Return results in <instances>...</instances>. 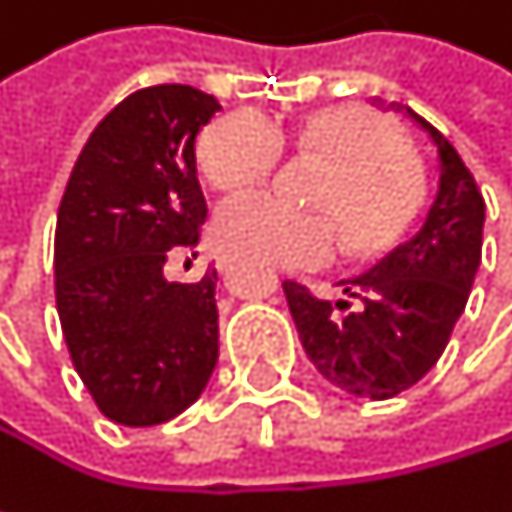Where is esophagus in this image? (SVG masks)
Here are the masks:
<instances>
[{"instance_id":"obj_1","label":"esophagus","mask_w":512,"mask_h":512,"mask_svg":"<svg viewBox=\"0 0 512 512\" xmlns=\"http://www.w3.org/2000/svg\"><path fill=\"white\" fill-rule=\"evenodd\" d=\"M231 263H234V255H228V252H216V269H219V272H228V269H231Z\"/></svg>"}]
</instances>
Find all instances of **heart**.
<instances>
[{
	"instance_id": "heart-1",
	"label": "heart",
	"mask_w": 512,
	"mask_h": 512,
	"mask_svg": "<svg viewBox=\"0 0 512 512\" xmlns=\"http://www.w3.org/2000/svg\"><path fill=\"white\" fill-rule=\"evenodd\" d=\"M290 139L329 159L302 213L269 192H243L219 204L213 237L228 252L281 266H320L338 249L337 225L353 252H376L415 219L424 183L406 156L403 136L376 112L358 106L320 109L302 118ZM284 154V139L255 109H237L204 127L195 145L198 174L213 189H243L263 180Z\"/></svg>"
}]
</instances>
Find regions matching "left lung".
<instances>
[{"label":"left lung","instance_id":"1","mask_svg":"<svg viewBox=\"0 0 512 512\" xmlns=\"http://www.w3.org/2000/svg\"><path fill=\"white\" fill-rule=\"evenodd\" d=\"M439 151V189L412 240L341 281L353 302L317 299L284 281L287 305L311 364L356 397L388 400L412 388L445 353L468 302L483 246V195L454 145L409 106Z\"/></svg>","mask_w":512,"mask_h":512}]
</instances>
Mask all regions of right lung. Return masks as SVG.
Wrapping results in <instances>:
<instances>
[{
	"label": "right lung",
	"mask_w": 512,
	"mask_h": 512,
	"mask_svg": "<svg viewBox=\"0 0 512 512\" xmlns=\"http://www.w3.org/2000/svg\"><path fill=\"white\" fill-rule=\"evenodd\" d=\"M219 112L192 85H151L88 136L55 222V308L70 361L97 409L154 427L192 406L219 358L216 269L162 275L198 246L207 204L195 136Z\"/></svg>",
	"instance_id": "right-lung-1"
}]
</instances>
